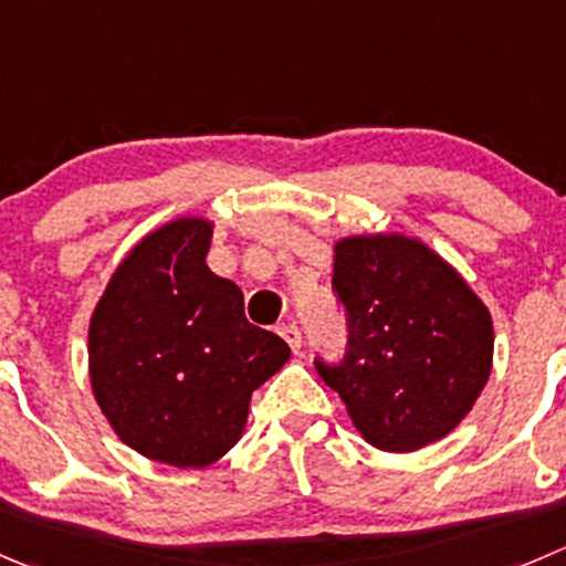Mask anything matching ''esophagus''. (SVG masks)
<instances>
[{"label":"esophagus","mask_w":566,"mask_h":566,"mask_svg":"<svg viewBox=\"0 0 566 566\" xmlns=\"http://www.w3.org/2000/svg\"><path fill=\"white\" fill-rule=\"evenodd\" d=\"M279 334H282L284 343H287L290 348H293V354H298V350H301V332H298V326H295V323H282V326H279Z\"/></svg>","instance_id":"34e87169"}]
</instances>
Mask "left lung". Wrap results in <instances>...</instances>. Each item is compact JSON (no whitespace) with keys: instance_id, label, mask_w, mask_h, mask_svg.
<instances>
[{"instance_id":"1","label":"left lung","mask_w":566,"mask_h":566,"mask_svg":"<svg viewBox=\"0 0 566 566\" xmlns=\"http://www.w3.org/2000/svg\"><path fill=\"white\" fill-rule=\"evenodd\" d=\"M332 290L348 323L337 365L315 356L356 429L381 451L437 442L473 409L492 370V317L440 254L403 234L334 245Z\"/></svg>"}]
</instances>
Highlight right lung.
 Segmentation results:
<instances>
[{
    "label": "right lung",
    "instance_id": "obj_1",
    "mask_svg": "<svg viewBox=\"0 0 566 566\" xmlns=\"http://www.w3.org/2000/svg\"><path fill=\"white\" fill-rule=\"evenodd\" d=\"M212 223L179 218L126 254L87 332L91 384L115 434L155 462L207 468L240 440L251 392L290 348L249 323L207 268Z\"/></svg>",
    "mask_w": 566,
    "mask_h": 566
}]
</instances>
